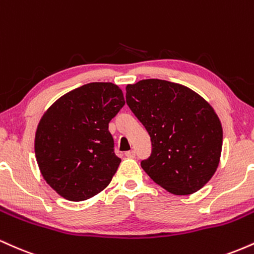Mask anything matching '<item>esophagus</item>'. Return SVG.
Instances as JSON below:
<instances>
[{
  "label": "esophagus",
  "instance_id": "esophagus-1",
  "mask_svg": "<svg viewBox=\"0 0 254 254\" xmlns=\"http://www.w3.org/2000/svg\"><path fill=\"white\" fill-rule=\"evenodd\" d=\"M125 156L129 157V159H133V157L136 156V153L133 150H129V151H127V153H125Z\"/></svg>",
  "mask_w": 254,
  "mask_h": 254
}]
</instances>
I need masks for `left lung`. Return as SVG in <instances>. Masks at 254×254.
<instances>
[{"label": "left lung", "instance_id": "8db88e82", "mask_svg": "<svg viewBox=\"0 0 254 254\" xmlns=\"http://www.w3.org/2000/svg\"><path fill=\"white\" fill-rule=\"evenodd\" d=\"M127 104L150 136L151 154L141 162L145 173L173 194L200 190L222 150V125L211 105L183 84L157 78L127 84Z\"/></svg>", "mask_w": 254, "mask_h": 254}]
</instances>
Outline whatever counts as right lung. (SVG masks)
Instances as JSON below:
<instances>
[{"label": "right lung", "instance_id": "right-lung-1", "mask_svg": "<svg viewBox=\"0 0 254 254\" xmlns=\"http://www.w3.org/2000/svg\"><path fill=\"white\" fill-rule=\"evenodd\" d=\"M124 104L117 84L92 82L64 94L44 113L34 151L43 178L60 196L86 200L111 183L121 159L109 123Z\"/></svg>", "mask_w": 254, "mask_h": 254}]
</instances>
